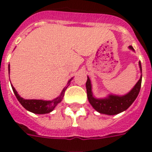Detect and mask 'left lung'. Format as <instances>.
<instances>
[{
	"mask_svg": "<svg viewBox=\"0 0 152 152\" xmlns=\"http://www.w3.org/2000/svg\"><path fill=\"white\" fill-rule=\"evenodd\" d=\"M131 50L134 51L132 46H129ZM139 66L140 72L142 73L141 63L139 61ZM142 74L140 78L129 92L124 95H109L107 97L99 99L94 96L92 92V85L90 78L88 76V80L86 82V88L88 94V101L93 108L100 113L106 115H116L126 110L136 100L139 95L140 87H141Z\"/></svg>",
	"mask_w": 152,
	"mask_h": 152,
	"instance_id": "8db88e82",
	"label": "left lung"
}]
</instances>
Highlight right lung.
Segmentation results:
<instances>
[{
	"mask_svg": "<svg viewBox=\"0 0 152 152\" xmlns=\"http://www.w3.org/2000/svg\"><path fill=\"white\" fill-rule=\"evenodd\" d=\"M8 71H10V66H8ZM72 80L71 78L68 82V84L70 83V81ZM68 88L64 87V88L62 90L61 95L58 97L55 98L53 100H42V99H24L22 97H20V95L18 94V92L15 91L12 85V88L13 92L15 94V97L18 99V101L20 102V104L24 107L27 110L31 112V113H36V114H45V113H49L52 112L56 106H57V104L60 103L61 100L63 99V97L64 95V91Z\"/></svg>",
	"mask_w": 152,
	"mask_h": 152,
	"instance_id": "obj_1",
	"label": "right lung"
}]
</instances>
